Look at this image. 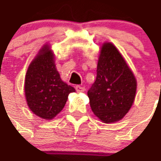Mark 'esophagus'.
<instances>
[{
    "instance_id": "esophagus-1",
    "label": "esophagus",
    "mask_w": 161,
    "mask_h": 161,
    "mask_svg": "<svg viewBox=\"0 0 161 161\" xmlns=\"http://www.w3.org/2000/svg\"><path fill=\"white\" fill-rule=\"evenodd\" d=\"M75 90H76L77 92H85V87L83 86H75Z\"/></svg>"
}]
</instances>
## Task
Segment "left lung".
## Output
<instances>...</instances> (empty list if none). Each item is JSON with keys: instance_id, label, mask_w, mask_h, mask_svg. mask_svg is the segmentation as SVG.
I'll return each instance as SVG.
<instances>
[{"instance_id": "1", "label": "left lung", "mask_w": 161, "mask_h": 161, "mask_svg": "<svg viewBox=\"0 0 161 161\" xmlns=\"http://www.w3.org/2000/svg\"><path fill=\"white\" fill-rule=\"evenodd\" d=\"M136 89V79L122 54L113 43H104L97 78L87 92L92 112L106 123L121 120L134 103Z\"/></svg>"}]
</instances>
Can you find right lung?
<instances>
[{"instance_id":"add662e5","label":"right lung","mask_w":161,"mask_h":161,"mask_svg":"<svg viewBox=\"0 0 161 161\" xmlns=\"http://www.w3.org/2000/svg\"><path fill=\"white\" fill-rule=\"evenodd\" d=\"M25 97L34 114L50 120L60 113L74 87L62 81L54 64V55L44 45L28 66L25 77Z\"/></svg>"}]
</instances>
